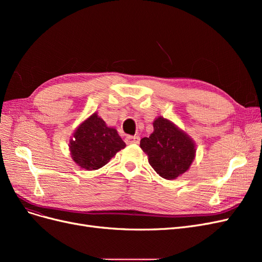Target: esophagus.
Returning a JSON list of instances; mask_svg holds the SVG:
<instances>
[{
    "label": "esophagus",
    "mask_w": 262,
    "mask_h": 262,
    "mask_svg": "<svg viewBox=\"0 0 262 262\" xmlns=\"http://www.w3.org/2000/svg\"><path fill=\"white\" fill-rule=\"evenodd\" d=\"M140 142V137L138 136H126L125 143L126 144H138Z\"/></svg>",
    "instance_id": "esophagus-1"
}]
</instances>
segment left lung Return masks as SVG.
Listing matches in <instances>:
<instances>
[{"mask_svg": "<svg viewBox=\"0 0 262 262\" xmlns=\"http://www.w3.org/2000/svg\"><path fill=\"white\" fill-rule=\"evenodd\" d=\"M153 126V133L142 139L140 146L158 175L168 180L175 179L186 172L193 161V141L163 117L157 118Z\"/></svg>", "mask_w": 262, "mask_h": 262, "instance_id": "1", "label": "left lung"}]
</instances>
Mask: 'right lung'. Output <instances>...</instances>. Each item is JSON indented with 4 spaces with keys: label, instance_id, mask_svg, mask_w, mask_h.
<instances>
[{
    "label": "right lung",
    "instance_id": "right-lung-1",
    "mask_svg": "<svg viewBox=\"0 0 262 262\" xmlns=\"http://www.w3.org/2000/svg\"><path fill=\"white\" fill-rule=\"evenodd\" d=\"M125 143L116 129L108 128L97 114L92 115L76 129L70 141L73 161L87 170L105 166Z\"/></svg>",
    "mask_w": 262,
    "mask_h": 262
}]
</instances>
